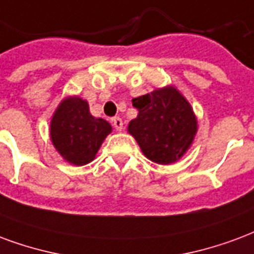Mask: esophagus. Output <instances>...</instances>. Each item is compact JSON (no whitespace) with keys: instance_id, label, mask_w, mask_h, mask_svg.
<instances>
[{"instance_id":"1","label":"esophagus","mask_w":254,"mask_h":254,"mask_svg":"<svg viewBox=\"0 0 254 254\" xmlns=\"http://www.w3.org/2000/svg\"><path fill=\"white\" fill-rule=\"evenodd\" d=\"M112 124H113V127H116V130H118V132H121V130H122V125H124V122H122L121 118H120V117L112 118Z\"/></svg>"}]
</instances>
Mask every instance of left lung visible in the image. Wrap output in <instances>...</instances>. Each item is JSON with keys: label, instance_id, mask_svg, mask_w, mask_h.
<instances>
[{"label": "left lung", "instance_id": "obj_1", "mask_svg": "<svg viewBox=\"0 0 254 254\" xmlns=\"http://www.w3.org/2000/svg\"><path fill=\"white\" fill-rule=\"evenodd\" d=\"M138 110L127 132L145 157L168 165L180 160L194 142L198 121L190 102L174 86H165L132 99Z\"/></svg>", "mask_w": 254, "mask_h": 254}]
</instances>
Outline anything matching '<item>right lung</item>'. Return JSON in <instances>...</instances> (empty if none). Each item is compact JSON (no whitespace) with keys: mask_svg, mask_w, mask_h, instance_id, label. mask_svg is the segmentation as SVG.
<instances>
[{"mask_svg":"<svg viewBox=\"0 0 254 254\" xmlns=\"http://www.w3.org/2000/svg\"><path fill=\"white\" fill-rule=\"evenodd\" d=\"M110 133L112 125L103 118L91 116L87 101L78 95L65 97L51 118L52 145L67 163L78 167L95 159Z\"/></svg>","mask_w":254,"mask_h":254,"instance_id":"obj_1","label":"right lung"}]
</instances>
